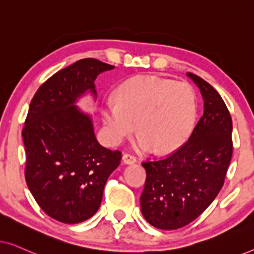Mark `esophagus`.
Here are the masks:
<instances>
[{
  "label": "esophagus",
  "instance_id": "obj_1",
  "mask_svg": "<svg viewBox=\"0 0 254 254\" xmlns=\"http://www.w3.org/2000/svg\"><path fill=\"white\" fill-rule=\"evenodd\" d=\"M123 162L125 163V164H133V163L136 162V158H135V156L130 155V154H124Z\"/></svg>",
  "mask_w": 254,
  "mask_h": 254
}]
</instances>
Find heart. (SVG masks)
<instances>
[{"label":"heart","mask_w":254,"mask_h":254,"mask_svg":"<svg viewBox=\"0 0 254 254\" xmlns=\"http://www.w3.org/2000/svg\"><path fill=\"white\" fill-rule=\"evenodd\" d=\"M195 90L190 83L154 75L135 76L118 86L117 98L103 103L105 131L119 144L135 128L140 150L171 152L192 133L196 119Z\"/></svg>","instance_id":"1"}]
</instances>
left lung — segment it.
Wrapping results in <instances>:
<instances>
[{"label":"left lung","mask_w":254,"mask_h":254,"mask_svg":"<svg viewBox=\"0 0 254 254\" xmlns=\"http://www.w3.org/2000/svg\"><path fill=\"white\" fill-rule=\"evenodd\" d=\"M204 111L189 140L164 158L142 163L147 172L141 211L148 223L176 230L200 216L217 196L232 157V121L224 100L193 72Z\"/></svg>","instance_id":"8db88e82"}]
</instances>
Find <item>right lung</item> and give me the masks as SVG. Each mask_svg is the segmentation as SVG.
<instances>
[{"label": "right lung", "mask_w": 254, "mask_h": 254, "mask_svg": "<svg viewBox=\"0 0 254 254\" xmlns=\"http://www.w3.org/2000/svg\"><path fill=\"white\" fill-rule=\"evenodd\" d=\"M114 65L88 58L65 67L39 86L30 103L22 135L25 180L39 207L67 224L96 214L121 151L99 144L91 119L74 103L95 79Z\"/></svg>", "instance_id": "obj_1"}]
</instances>
